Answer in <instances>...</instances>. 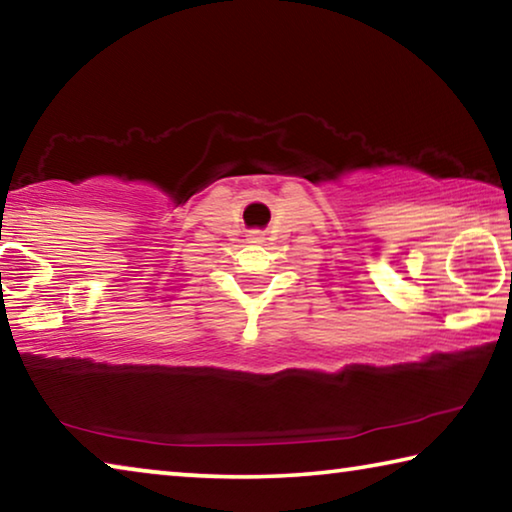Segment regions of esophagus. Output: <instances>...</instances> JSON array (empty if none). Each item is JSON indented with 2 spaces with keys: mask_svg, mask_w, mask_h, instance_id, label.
Returning a JSON list of instances; mask_svg holds the SVG:
<instances>
[{
  "mask_svg": "<svg viewBox=\"0 0 512 512\" xmlns=\"http://www.w3.org/2000/svg\"><path fill=\"white\" fill-rule=\"evenodd\" d=\"M255 239H259V237H255Z\"/></svg>",
  "mask_w": 512,
  "mask_h": 512,
  "instance_id": "obj_1",
  "label": "esophagus"
}]
</instances>
